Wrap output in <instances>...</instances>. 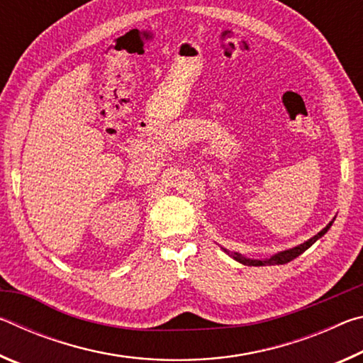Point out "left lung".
Segmentation results:
<instances>
[{"label": "left lung", "instance_id": "obj_1", "mask_svg": "<svg viewBox=\"0 0 363 363\" xmlns=\"http://www.w3.org/2000/svg\"><path fill=\"white\" fill-rule=\"evenodd\" d=\"M333 220H330V223L327 224V227H323V229L318 232L317 235L309 238V240H307V242L298 245V247H293L290 250L279 251V253H275V255H272L270 257H266V259H251V257H247V256H243L240 253H237V251H229V250H225V248H223V250H224V253H227L230 257H233V259H235V261L243 264V266H279V264H286V262L293 261L294 257H298L299 255H303L307 248H311L312 245H314L318 240V238H322L325 233L330 230V227H331V224H333Z\"/></svg>", "mask_w": 363, "mask_h": 363}]
</instances>
